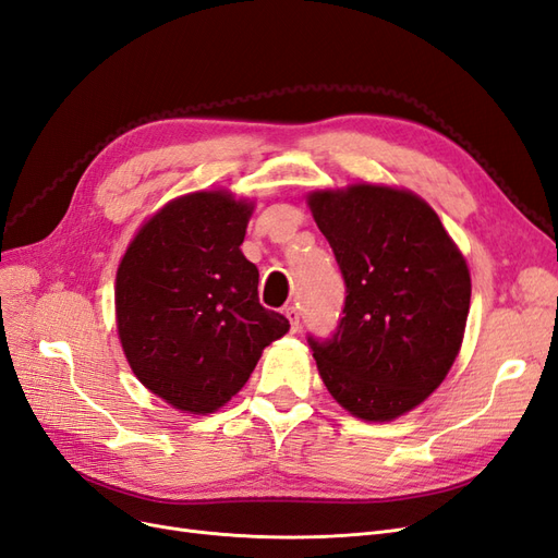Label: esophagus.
Wrapping results in <instances>:
<instances>
[{"instance_id": "esophagus-1", "label": "esophagus", "mask_w": 558, "mask_h": 558, "mask_svg": "<svg viewBox=\"0 0 558 558\" xmlns=\"http://www.w3.org/2000/svg\"><path fill=\"white\" fill-rule=\"evenodd\" d=\"M283 314H286V318H289L291 330H293V332H298V330H300V312H298V307L289 305V307L283 310Z\"/></svg>"}]
</instances>
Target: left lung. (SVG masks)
I'll return each instance as SVG.
<instances>
[{
    "label": "left lung",
    "instance_id": "left-lung-1",
    "mask_svg": "<svg viewBox=\"0 0 558 558\" xmlns=\"http://www.w3.org/2000/svg\"><path fill=\"white\" fill-rule=\"evenodd\" d=\"M347 283L330 340L307 337L330 396L363 421L424 402L451 369L470 310L463 253L418 195L353 183L307 197Z\"/></svg>",
    "mask_w": 558,
    "mask_h": 558
}]
</instances>
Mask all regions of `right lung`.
<instances>
[{"instance_id":"obj_1","label":"right lung","mask_w":558,"mask_h":558,"mask_svg":"<svg viewBox=\"0 0 558 558\" xmlns=\"http://www.w3.org/2000/svg\"><path fill=\"white\" fill-rule=\"evenodd\" d=\"M253 202L181 195L134 234L116 275L118 337L132 373L174 410L211 414L240 391L289 318L258 302L244 258Z\"/></svg>"}]
</instances>
